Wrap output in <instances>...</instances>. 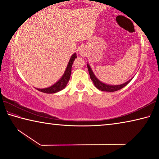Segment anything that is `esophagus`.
Masks as SVG:
<instances>
[{
    "instance_id": "obj_1",
    "label": "esophagus",
    "mask_w": 159,
    "mask_h": 159,
    "mask_svg": "<svg viewBox=\"0 0 159 159\" xmlns=\"http://www.w3.org/2000/svg\"><path fill=\"white\" fill-rule=\"evenodd\" d=\"M80 54H81V55H82V56H85V55H86V54H85V51H83V50H81V51H80Z\"/></svg>"
}]
</instances>
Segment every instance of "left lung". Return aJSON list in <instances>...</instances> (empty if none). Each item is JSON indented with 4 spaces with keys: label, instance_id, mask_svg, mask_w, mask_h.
Masks as SVG:
<instances>
[{
    "label": "left lung",
    "instance_id": "1",
    "mask_svg": "<svg viewBox=\"0 0 159 159\" xmlns=\"http://www.w3.org/2000/svg\"><path fill=\"white\" fill-rule=\"evenodd\" d=\"M87 66H88V71H89V74H90V79L93 80L94 85H95V86L97 88H98V89L102 91H106V92H115V91L119 90L121 89V88H123V87H125V85H127V84H128V83H130L131 80H129L128 81H127L125 83H123V84L118 85H109L104 84V83H103L101 81H99V80L97 79L95 75H94L93 71L91 70L90 66L88 65V64L87 65Z\"/></svg>",
    "mask_w": 159,
    "mask_h": 159
}]
</instances>
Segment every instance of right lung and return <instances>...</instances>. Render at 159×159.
Returning a JSON list of instances; mask_svg holds the SVG:
<instances>
[{
  "label": "right lung",
  "mask_w": 159,
  "mask_h": 159,
  "mask_svg": "<svg viewBox=\"0 0 159 159\" xmlns=\"http://www.w3.org/2000/svg\"><path fill=\"white\" fill-rule=\"evenodd\" d=\"M76 57H77L76 54L74 53V55L71 56V59H70L68 65H67V67L66 69V71L64 72L62 77H61V79H60V80H58L55 84L50 86L49 88H43V89H37V90L41 91L42 93H48V94L55 93L61 90H63L64 88L66 87V84L68 83L69 80L70 79V76H71V73L72 64H73L74 61Z\"/></svg>",
  "instance_id": "obj_1"
}]
</instances>
